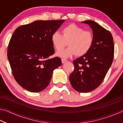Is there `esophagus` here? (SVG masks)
<instances>
[{"label":"esophagus","mask_w":123,"mask_h":123,"mask_svg":"<svg viewBox=\"0 0 123 123\" xmlns=\"http://www.w3.org/2000/svg\"><path fill=\"white\" fill-rule=\"evenodd\" d=\"M61 61H62V63H65V62H66L67 61V60L66 59H61Z\"/></svg>","instance_id":"esophagus-1"}]
</instances>
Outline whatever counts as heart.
Here are the masks:
<instances>
[{
  "instance_id": "1",
  "label": "heart",
  "mask_w": 123,
  "mask_h": 123,
  "mask_svg": "<svg viewBox=\"0 0 123 123\" xmlns=\"http://www.w3.org/2000/svg\"><path fill=\"white\" fill-rule=\"evenodd\" d=\"M62 35L55 31L51 36V43L54 48L60 51L67 44V48L57 53L62 57H68L75 54L82 56L89 51L93 42V35L89 30H84L81 27L70 24L62 29Z\"/></svg>"
}]
</instances>
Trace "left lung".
Listing matches in <instances>:
<instances>
[{
    "label": "left lung",
    "instance_id": "obj_1",
    "mask_svg": "<svg viewBox=\"0 0 123 123\" xmlns=\"http://www.w3.org/2000/svg\"><path fill=\"white\" fill-rule=\"evenodd\" d=\"M88 24L93 30V42L85 55L73 61L74 70L69 76L72 87L80 93H87L101 85L112 63L114 47L111 33L93 20Z\"/></svg>",
    "mask_w": 123,
    "mask_h": 123
}]
</instances>
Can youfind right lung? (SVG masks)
<instances>
[{
  "instance_id": "add662e5",
  "label": "right lung",
  "mask_w": 123,
  "mask_h": 123,
  "mask_svg": "<svg viewBox=\"0 0 123 123\" xmlns=\"http://www.w3.org/2000/svg\"><path fill=\"white\" fill-rule=\"evenodd\" d=\"M64 20H36L17 28L7 47V58L17 82L31 92H39L49 85L61 59L55 53L51 36Z\"/></svg>"
}]
</instances>
